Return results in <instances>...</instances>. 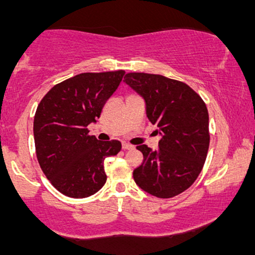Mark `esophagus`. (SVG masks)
I'll return each instance as SVG.
<instances>
[{"label": "esophagus", "mask_w": 255, "mask_h": 255, "mask_svg": "<svg viewBox=\"0 0 255 255\" xmlns=\"http://www.w3.org/2000/svg\"><path fill=\"white\" fill-rule=\"evenodd\" d=\"M122 148H124V150H131V148H134V146L127 144V142H122Z\"/></svg>", "instance_id": "esophagus-1"}]
</instances>
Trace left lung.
Returning a JSON list of instances; mask_svg holds the SVG:
<instances>
[{
  "label": "left lung",
  "mask_w": 255,
  "mask_h": 255,
  "mask_svg": "<svg viewBox=\"0 0 255 255\" xmlns=\"http://www.w3.org/2000/svg\"><path fill=\"white\" fill-rule=\"evenodd\" d=\"M125 83L144 98L146 115L160 135L157 150L146 145L144 162L133 171L142 191L172 198L188 189L201 172L210 145L206 104L187 84L163 75L128 73Z\"/></svg>",
  "instance_id": "left-lung-1"
}]
</instances>
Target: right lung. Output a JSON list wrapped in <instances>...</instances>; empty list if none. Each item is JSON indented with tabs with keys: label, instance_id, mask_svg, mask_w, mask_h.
Segmentation results:
<instances>
[{
	"label": "right lung",
	"instance_id": "1",
	"mask_svg": "<svg viewBox=\"0 0 255 255\" xmlns=\"http://www.w3.org/2000/svg\"><path fill=\"white\" fill-rule=\"evenodd\" d=\"M125 71L81 73L55 85L38 105L33 121L37 159L52 186L71 198L97 193L107 181L104 159L121 151L119 140L89 135Z\"/></svg>",
	"mask_w": 255,
	"mask_h": 255
}]
</instances>
